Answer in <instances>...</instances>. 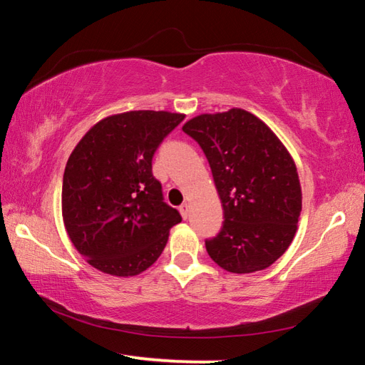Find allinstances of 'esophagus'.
<instances>
[{
    "label": "esophagus",
    "mask_w": 365,
    "mask_h": 365,
    "mask_svg": "<svg viewBox=\"0 0 365 365\" xmlns=\"http://www.w3.org/2000/svg\"><path fill=\"white\" fill-rule=\"evenodd\" d=\"M180 209V214H182V217L183 219H188V215H190V206L187 205V202H183V205L178 207Z\"/></svg>",
    "instance_id": "obj_1"
}]
</instances>
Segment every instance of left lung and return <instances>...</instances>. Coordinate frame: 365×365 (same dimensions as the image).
Listing matches in <instances>:
<instances>
[{"mask_svg": "<svg viewBox=\"0 0 365 365\" xmlns=\"http://www.w3.org/2000/svg\"><path fill=\"white\" fill-rule=\"evenodd\" d=\"M182 130L206 154L224 207V225L206 240L207 255L232 274L267 269L298 228L302 196L293 158L245 109L196 115Z\"/></svg>", "mask_w": 365, "mask_h": 365, "instance_id": "obj_1", "label": "left lung"}]
</instances>
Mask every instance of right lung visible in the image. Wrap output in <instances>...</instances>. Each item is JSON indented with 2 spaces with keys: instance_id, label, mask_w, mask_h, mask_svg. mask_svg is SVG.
I'll use <instances>...</instances> for the list:
<instances>
[{
  "instance_id": "obj_1",
  "label": "right lung",
  "mask_w": 365,
  "mask_h": 365,
  "mask_svg": "<svg viewBox=\"0 0 365 365\" xmlns=\"http://www.w3.org/2000/svg\"><path fill=\"white\" fill-rule=\"evenodd\" d=\"M185 119L168 110L109 115L73 148L63 178V219L95 269L132 277L158 261L182 215L164 202L153 156Z\"/></svg>"
}]
</instances>
